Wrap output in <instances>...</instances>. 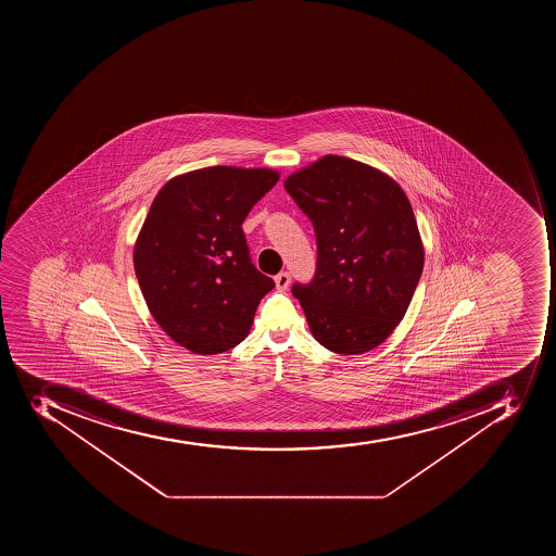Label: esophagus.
Masks as SVG:
<instances>
[{
    "label": "esophagus",
    "mask_w": 556,
    "mask_h": 556,
    "mask_svg": "<svg viewBox=\"0 0 556 556\" xmlns=\"http://www.w3.org/2000/svg\"><path fill=\"white\" fill-rule=\"evenodd\" d=\"M275 283H276V289L281 290V292H283V290L289 289V285H290L289 273L283 271V273H280V275H276Z\"/></svg>",
    "instance_id": "esophagus-1"
}]
</instances>
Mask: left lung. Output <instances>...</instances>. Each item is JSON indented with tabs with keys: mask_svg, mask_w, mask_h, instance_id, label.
Returning a JSON list of instances; mask_svg holds the SVG:
<instances>
[{
	"mask_svg": "<svg viewBox=\"0 0 556 556\" xmlns=\"http://www.w3.org/2000/svg\"><path fill=\"white\" fill-rule=\"evenodd\" d=\"M285 189L316 232L315 278L292 287L311 333L333 353L374 350L407 313L425 267L407 194L390 175L336 154L287 177Z\"/></svg>",
	"mask_w": 556,
	"mask_h": 556,
	"instance_id": "8db88e82",
	"label": "left lung"
}]
</instances>
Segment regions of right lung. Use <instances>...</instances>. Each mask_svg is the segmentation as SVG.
<instances>
[{
    "mask_svg": "<svg viewBox=\"0 0 556 556\" xmlns=\"http://www.w3.org/2000/svg\"><path fill=\"white\" fill-rule=\"evenodd\" d=\"M278 179L269 168L208 166L177 175L154 198L134 267L151 315L186 350L240 344L275 289L250 261L241 224Z\"/></svg>",
    "mask_w": 556,
    "mask_h": 556,
    "instance_id": "right-lung-1",
    "label": "right lung"
}]
</instances>
